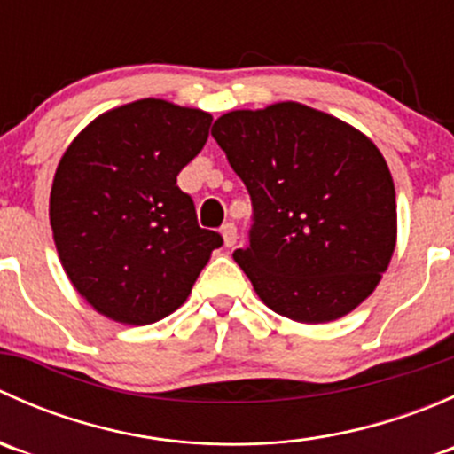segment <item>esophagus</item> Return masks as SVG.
<instances>
[{
  "instance_id": "1",
  "label": "esophagus",
  "mask_w": 454,
  "mask_h": 454,
  "mask_svg": "<svg viewBox=\"0 0 454 454\" xmlns=\"http://www.w3.org/2000/svg\"><path fill=\"white\" fill-rule=\"evenodd\" d=\"M222 235H223V246H226V248H232V246L237 244V226H235V223H232V222L223 223Z\"/></svg>"
}]
</instances>
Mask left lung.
I'll return each instance as SVG.
<instances>
[{
	"mask_svg": "<svg viewBox=\"0 0 454 454\" xmlns=\"http://www.w3.org/2000/svg\"><path fill=\"white\" fill-rule=\"evenodd\" d=\"M253 201L235 261L259 299L299 323L349 314L395 248V189L378 146L301 103L223 114L213 125Z\"/></svg>",
	"mask_w": 454,
	"mask_h": 454,
	"instance_id": "8db88e82",
	"label": "left lung"
}]
</instances>
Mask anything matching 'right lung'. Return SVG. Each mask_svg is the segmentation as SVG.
I'll return each instance as SVG.
<instances>
[{"label":"right lung","mask_w":454,"mask_h":454,"mask_svg":"<svg viewBox=\"0 0 454 454\" xmlns=\"http://www.w3.org/2000/svg\"><path fill=\"white\" fill-rule=\"evenodd\" d=\"M210 122L201 109L136 100L96 118L63 153L50 223L63 270L96 312L125 325L164 318L223 244L177 186Z\"/></svg>","instance_id":"1"}]
</instances>
